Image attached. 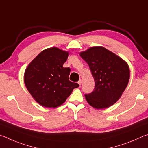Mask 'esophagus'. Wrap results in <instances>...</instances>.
I'll return each mask as SVG.
<instances>
[{
  "label": "esophagus",
  "instance_id": "34e87169",
  "mask_svg": "<svg viewBox=\"0 0 148 148\" xmlns=\"http://www.w3.org/2000/svg\"><path fill=\"white\" fill-rule=\"evenodd\" d=\"M77 83H78V84L79 85V86H81V85H82V79H79V81H78V82H77Z\"/></svg>",
  "mask_w": 148,
  "mask_h": 148
}]
</instances>
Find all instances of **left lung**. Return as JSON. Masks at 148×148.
Wrapping results in <instances>:
<instances>
[{"label":"left lung","instance_id":"8db88e82","mask_svg":"<svg viewBox=\"0 0 148 148\" xmlns=\"http://www.w3.org/2000/svg\"><path fill=\"white\" fill-rule=\"evenodd\" d=\"M88 64L95 79L94 91L85 97L95 108H107L116 103L128 85V64L102 46L91 47L79 53Z\"/></svg>","mask_w":148,"mask_h":148}]
</instances>
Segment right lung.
Listing matches in <instances>:
<instances>
[{"label": "right lung", "mask_w": 148, "mask_h": 148, "mask_svg": "<svg viewBox=\"0 0 148 148\" xmlns=\"http://www.w3.org/2000/svg\"><path fill=\"white\" fill-rule=\"evenodd\" d=\"M69 52L57 47L47 48L30 62L24 74L27 90L39 104L57 108L66 101L78 84L69 81L71 69L64 68Z\"/></svg>", "instance_id": "obj_1"}]
</instances>
